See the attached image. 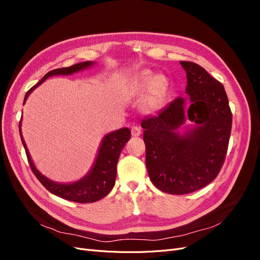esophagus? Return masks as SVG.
<instances>
[{
	"instance_id": "34e87169",
	"label": "esophagus",
	"mask_w": 260,
	"mask_h": 260,
	"mask_svg": "<svg viewBox=\"0 0 260 260\" xmlns=\"http://www.w3.org/2000/svg\"><path fill=\"white\" fill-rule=\"evenodd\" d=\"M131 135L132 137H140L141 136V129L139 127H132L131 128Z\"/></svg>"
}]
</instances>
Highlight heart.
I'll use <instances>...</instances> for the list:
<instances>
[{"label": "heart", "mask_w": 260, "mask_h": 260, "mask_svg": "<svg viewBox=\"0 0 260 260\" xmlns=\"http://www.w3.org/2000/svg\"><path fill=\"white\" fill-rule=\"evenodd\" d=\"M169 90L170 83L166 76L143 70L133 78L124 91V95L130 99L143 95L141 109L145 114H154L164 107Z\"/></svg>", "instance_id": "1"}]
</instances>
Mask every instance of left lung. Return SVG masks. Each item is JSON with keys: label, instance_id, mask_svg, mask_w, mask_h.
<instances>
[{"label": "left lung", "instance_id": "8db88e82", "mask_svg": "<svg viewBox=\"0 0 260 260\" xmlns=\"http://www.w3.org/2000/svg\"><path fill=\"white\" fill-rule=\"evenodd\" d=\"M180 64L186 73L187 98L176 99L141 123L149 179L160 191L176 195L198 191L217 177L232 127L223 85L195 62ZM188 120L193 123L184 127Z\"/></svg>", "mask_w": 260, "mask_h": 260}]
</instances>
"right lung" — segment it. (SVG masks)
<instances>
[{
	"instance_id": "obj_1",
	"label": "right lung",
	"mask_w": 260,
	"mask_h": 260,
	"mask_svg": "<svg viewBox=\"0 0 260 260\" xmlns=\"http://www.w3.org/2000/svg\"><path fill=\"white\" fill-rule=\"evenodd\" d=\"M94 64H95L94 61H82L70 67L51 70V72H49L42 78L40 82H38L26 93L23 104L26 103L30 93L32 92L37 86L43 83L48 78L60 75H73L75 73L81 72L83 69L90 68ZM19 133L22 145L25 147V151L27 154L29 165L38 180L44 185L46 190H49L54 195H57L61 199L76 203H93L100 201L101 199L105 198V196L113 190L117 176L118 159H119V156L124 144L128 142L131 137V132L129 128H121L119 130L107 133V135L102 139L96 158L94 160L93 166L91 167L88 174L78 181H75V182L60 183L55 182V181L45 177L36 168L32 159H31V156L25 143V140H23L21 135V120L19 122Z\"/></svg>"
}]
</instances>
